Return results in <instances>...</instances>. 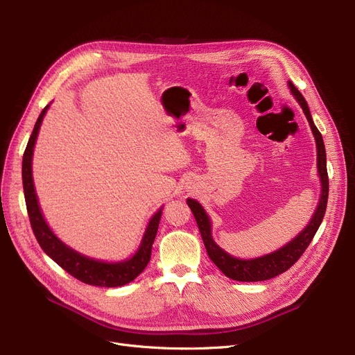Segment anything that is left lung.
<instances>
[{
  "mask_svg": "<svg viewBox=\"0 0 355 355\" xmlns=\"http://www.w3.org/2000/svg\"><path fill=\"white\" fill-rule=\"evenodd\" d=\"M289 87L293 93V96L297 99V102L301 103V106L305 112L306 119L311 125V129H312L315 141H316V151H318V171H320L321 182H322V194H321V200H320V206H318V209H316L308 227L282 249H279L270 254L257 257V259L240 260V259H236V257L227 254L225 250H221L214 243V240L211 237V225H210L209 216L206 214V211L202 210V207L196 200H191V198L187 200L189 207L191 209V211L196 217V221L198 225L204 246H206V250L209 253V257L213 260V263L223 273H225L227 277L233 279V281L260 282V281H268V279H272L277 275L286 272L289 268H292L297 262V259L304 254V252L306 250V248L312 241L315 233L318 232L321 223H322V218L325 216L327 202H328V190H329L325 145H324L321 132L312 121L308 103H306L305 98L302 96V93L296 89V86L292 82H289Z\"/></svg>",
  "mask_w": 355,
  "mask_h": 355,
  "instance_id": "1",
  "label": "left lung"
}]
</instances>
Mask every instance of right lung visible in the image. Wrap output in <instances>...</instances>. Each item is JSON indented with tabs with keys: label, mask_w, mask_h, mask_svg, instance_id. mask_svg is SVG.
<instances>
[{
	"label": "right lung",
	"mask_w": 355,
	"mask_h": 355,
	"mask_svg": "<svg viewBox=\"0 0 355 355\" xmlns=\"http://www.w3.org/2000/svg\"><path fill=\"white\" fill-rule=\"evenodd\" d=\"M47 107L49 106H46L42 110L39 119H37L33 129V134L28 139L27 148L23 155V187H24L26 206H27V213H28L33 233L37 241H39L40 248L44 250V253L50 256L54 262L58 263L62 269H64L69 275L76 277L78 281L83 284L93 285V286L115 288V286H122L132 282L134 279L146 268L149 259H151L153 243L158 232L162 211L159 210L151 218V221H149L139 250L135 253L132 259L125 260V262H121V263L98 262V260L85 257L78 252H74L67 246H64L46 225L39 207V202H37V196L34 191L33 177H31L33 149H34L37 134H39V129Z\"/></svg>",
	"instance_id": "add662e5"
}]
</instances>
